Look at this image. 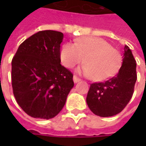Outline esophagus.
<instances>
[{
  "mask_svg": "<svg viewBox=\"0 0 146 146\" xmlns=\"http://www.w3.org/2000/svg\"><path fill=\"white\" fill-rule=\"evenodd\" d=\"M73 80H74V83H78V82L80 81V79L78 78L76 76H73Z\"/></svg>",
  "mask_w": 146,
  "mask_h": 146,
  "instance_id": "obj_1",
  "label": "esophagus"
}]
</instances>
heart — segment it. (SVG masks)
<instances>
[{
  "instance_id": "b5f03b06",
  "label": "heart",
  "mask_w": 146,
  "mask_h": 146,
  "mask_svg": "<svg viewBox=\"0 0 146 146\" xmlns=\"http://www.w3.org/2000/svg\"><path fill=\"white\" fill-rule=\"evenodd\" d=\"M60 58L66 67L71 68L84 61L86 64L77 71L93 76L96 81L106 80L118 72L121 55L106 40L98 37H84L74 44L66 43L60 51Z\"/></svg>"
}]
</instances>
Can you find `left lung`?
I'll use <instances>...</instances> for the list:
<instances>
[{
	"label": "left lung",
	"instance_id": "left-lung-1",
	"mask_svg": "<svg viewBox=\"0 0 146 146\" xmlns=\"http://www.w3.org/2000/svg\"><path fill=\"white\" fill-rule=\"evenodd\" d=\"M136 61L128 46H124L123 62L114 77L90 84L86 102L93 114L110 117L120 113L131 100L137 81Z\"/></svg>",
	"mask_w": 146,
	"mask_h": 146
}]
</instances>
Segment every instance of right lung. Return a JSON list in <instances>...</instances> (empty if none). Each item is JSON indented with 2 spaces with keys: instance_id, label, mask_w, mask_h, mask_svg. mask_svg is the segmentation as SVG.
<instances>
[{
  "instance_id": "right-lung-1",
  "label": "right lung",
  "mask_w": 146,
  "mask_h": 146,
  "mask_svg": "<svg viewBox=\"0 0 146 146\" xmlns=\"http://www.w3.org/2000/svg\"><path fill=\"white\" fill-rule=\"evenodd\" d=\"M63 33L46 30L22 43L12 60L14 98L33 118L49 119L63 108L74 86L73 75L60 64Z\"/></svg>"
}]
</instances>
